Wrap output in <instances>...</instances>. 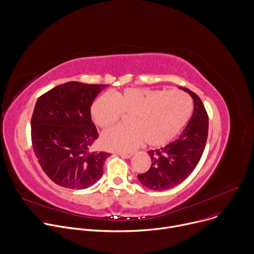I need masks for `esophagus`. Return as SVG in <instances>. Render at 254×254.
I'll use <instances>...</instances> for the list:
<instances>
[{"label": "esophagus", "instance_id": "esophagus-1", "mask_svg": "<svg viewBox=\"0 0 254 254\" xmlns=\"http://www.w3.org/2000/svg\"><path fill=\"white\" fill-rule=\"evenodd\" d=\"M119 155H120L121 157H123V158L129 159V158L133 155V153H132V152H129V153H119Z\"/></svg>", "mask_w": 254, "mask_h": 254}]
</instances>
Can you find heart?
Returning <instances> with one entry per match:
<instances>
[{
  "label": "heart",
  "instance_id": "1",
  "mask_svg": "<svg viewBox=\"0 0 254 254\" xmlns=\"http://www.w3.org/2000/svg\"><path fill=\"white\" fill-rule=\"evenodd\" d=\"M192 114V100L181 90L127 88L114 97L104 93L91 105L90 115L101 128L116 125L129 116V127H119L104 132L101 144L108 150L129 151L142 140L149 147H163L187 124Z\"/></svg>",
  "mask_w": 254,
  "mask_h": 254
}]
</instances>
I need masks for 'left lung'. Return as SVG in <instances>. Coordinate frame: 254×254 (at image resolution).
I'll list each match as a JSON object with an SVG mask.
<instances>
[{
  "label": "left lung",
  "mask_w": 254,
  "mask_h": 254,
  "mask_svg": "<svg viewBox=\"0 0 254 254\" xmlns=\"http://www.w3.org/2000/svg\"><path fill=\"white\" fill-rule=\"evenodd\" d=\"M194 100V112L187 127L166 147L149 151L152 165L148 172L137 175L139 182L155 191L171 189L186 180L198 165L208 136V115L200 97L188 88Z\"/></svg>",
  "instance_id": "8db88e82"
}]
</instances>
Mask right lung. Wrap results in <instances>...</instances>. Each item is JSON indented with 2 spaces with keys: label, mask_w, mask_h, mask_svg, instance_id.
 I'll use <instances>...</instances> for the list:
<instances>
[{
  "label": "right lung",
  "mask_w": 254,
  "mask_h": 254,
  "mask_svg": "<svg viewBox=\"0 0 254 254\" xmlns=\"http://www.w3.org/2000/svg\"><path fill=\"white\" fill-rule=\"evenodd\" d=\"M106 84L69 81L42 94L31 119L36 158L53 182L69 189H86L103 173L110 153L94 152L98 137L90 107Z\"/></svg>",
  "instance_id": "obj_1"
}]
</instances>
